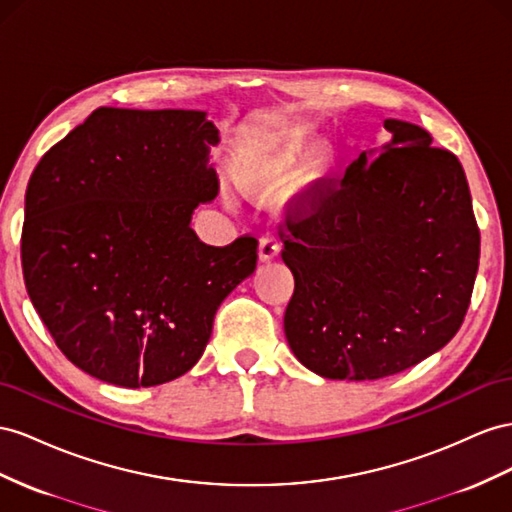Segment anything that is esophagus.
<instances>
[{"label": "esophagus", "mask_w": 512, "mask_h": 512, "mask_svg": "<svg viewBox=\"0 0 512 512\" xmlns=\"http://www.w3.org/2000/svg\"><path fill=\"white\" fill-rule=\"evenodd\" d=\"M280 241H278V237H275V234H265V237L260 239V243H258V256H260V260L262 262H267V260H273L275 256L280 254Z\"/></svg>", "instance_id": "1"}]
</instances>
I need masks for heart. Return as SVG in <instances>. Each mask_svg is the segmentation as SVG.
Masks as SVG:
<instances>
[{"mask_svg": "<svg viewBox=\"0 0 512 512\" xmlns=\"http://www.w3.org/2000/svg\"><path fill=\"white\" fill-rule=\"evenodd\" d=\"M334 168L331 150H316L312 137L293 135L247 142L230 159V170L243 189L267 191L290 181L286 198L299 206L319 200Z\"/></svg>", "mask_w": 512, "mask_h": 512, "instance_id": "heart-1", "label": "heart"}]
</instances>
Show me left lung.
Instances as JSON below:
<instances>
[{"label":"left lung","mask_w":512,"mask_h":512,"mask_svg":"<svg viewBox=\"0 0 512 512\" xmlns=\"http://www.w3.org/2000/svg\"><path fill=\"white\" fill-rule=\"evenodd\" d=\"M392 142L359 155L319 200L288 211L282 260L295 275L284 331L327 379H381L457 334L476 282L480 230L457 155L388 118Z\"/></svg>","instance_id":"8db88e82"}]
</instances>
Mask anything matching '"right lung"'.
<instances>
[{
  "label": "right lung",
  "instance_id": "1",
  "mask_svg": "<svg viewBox=\"0 0 512 512\" xmlns=\"http://www.w3.org/2000/svg\"><path fill=\"white\" fill-rule=\"evenodd\" d=\"M217 142L204 112L99 107L38 161L23 280L58 349L88 375L122 388L185 375L219 303L254 273L256 237L213 247L189 226L219 191Z\"/></svg>",
  "mask_w": 512,
  "mask_h": 512
}]
</instances>
